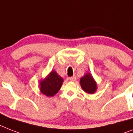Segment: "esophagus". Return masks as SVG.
Listing matches in <instances>:
<instances>
[{"label": "esophagus", "mask_w": 133, "mask_h": 133, "mask_svg": "<svg viewBox=\"0 0 133 133\" xmlns=\"http://www.w3.org/2000/svg\"><path fill=\"white\" fill-rule=\"evenodd\" d=\"M69 80H70V81L74 82V81H76V77L75 76H72V77H70V78H69Z\"/></svg>", "instance_id": "1"}]
</instances>
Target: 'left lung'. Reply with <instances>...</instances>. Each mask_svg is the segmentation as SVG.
<instances>
[{
    "label": "left lung",
    "instance_id": "8db88e82",
    "mask_svg": "<svg viewBox=\"0 0 133 133\" xmlns=\"http://www.w3.org/2000/svg\"><path fill=\"white\" fill-rule=\"evenodd\" d=\"M80 84L82 90L88 94H94L97 89V82L90 73L85 74L80 78Z\"/></svg>",
    "mask_w": 133,
    "mask_h": 133
}]
</instances>
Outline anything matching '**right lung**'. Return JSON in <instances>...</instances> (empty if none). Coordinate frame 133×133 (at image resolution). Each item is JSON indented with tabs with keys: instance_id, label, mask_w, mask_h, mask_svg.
<instances>
[{
	"instance_id": "right-lung-1",
	"label": "right lung",
	"mask_w": 133,
	"mask_h": 133,
	"mask_svg": "<svg viewBox=\"0 0 133 133\" xmlns=\"http://www.w3.org/2000/svg\"><path fill=\"white\" fill-rule=\"evenodd\" d=\"M63 82V78H61L55 70H52L45 78L41 80L39 85L40 91L43 95L51 97L57 93Z\"/></svg>"
}]
</instances>
